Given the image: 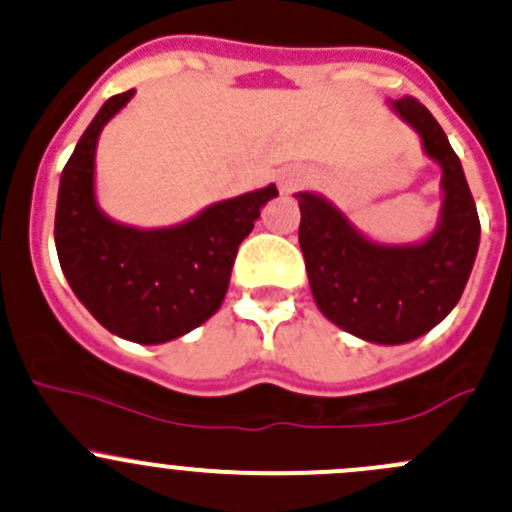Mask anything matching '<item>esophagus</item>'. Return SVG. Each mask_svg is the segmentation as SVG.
Returning <instances> with one entry per match:
<instances>
[{"instance_id": "esophagus-1", "label": "esophagus", "mask_w": 512, "mask_h": 512, "mask_svg": "<svg viewBox=\"0 0 512 512\" xmlns=\"http://www.w3.org/2000/svg\"><path fill=\"white\" fill-rule=\"evenodd\" d=\"M304 183H307V173H304V170H299V168L282 170L280 178H277V188H280V193H285V195L294 193V190H299Z\"/></svg>"}]
</instances>
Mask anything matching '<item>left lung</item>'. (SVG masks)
<instances>
[{
    "label": "left lung",
    "mask_w": 512,
    "mask_h": 512,
    "mask_svg": "<svg viewBox=\"0 0 512 512\" xmlns=\"http://www.w3.org/2000/svg\"><path fill=\"white\" fill-rule=\"evenodd\" d=\"M389 111L421 138L441 168L436 227L418 242H381L361 232L332 200L294 193L302 213L299 247L319 312L371 344H406L451 314L480 245L478 210L446 133L416 98H389Z\"/></svg>",
    "instance_id": "8db88e82"
}]
</instances>
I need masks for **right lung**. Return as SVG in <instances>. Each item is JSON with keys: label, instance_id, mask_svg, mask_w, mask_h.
I'll return each instance as SVG.
<instances>
[{"label": "right lung", "instance_id": "right-lung-1", "mask_svg": "<svg viewBox=\"0 0 512 512\" xmlns=\"http://www.w3.org/2000/svg\"><path fill=\"white\" fill-rule=\"evenodd\" d=\"M133 94L108 98L76 143L59 180L54 242L66 282L101 327L128 342L165 344L218 312L237 247L277 188L220 200L170 227L108 218L96 200L98 136Z\"/></svg>", "mask_w": 512, "mask_h": 512}]
</instances>
